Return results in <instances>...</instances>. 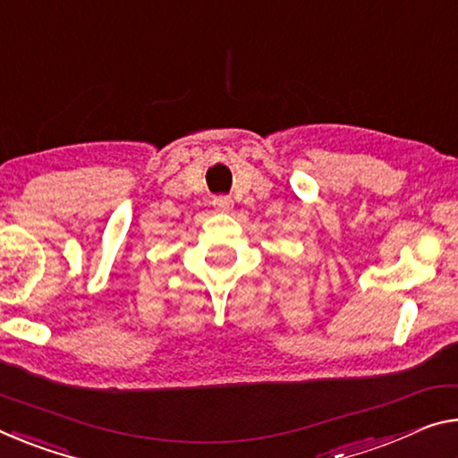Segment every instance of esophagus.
Here are the masks:
<instances>
[{"mask_svg":"<svg viewBox=\"0 0 458 458\" xmlns=\"http://www.w3.org/2000/svg\"><path fill=\"white\" fill-rule=\"evenodd\" d=\"M214 208L216 212H230L232 209V199L226 198V195H217V198H214Z\"/></svg>","mask_w":458,"mask_h":458,"instance_id":"esophagus-1","label":"esophagus"}]
</instances>
